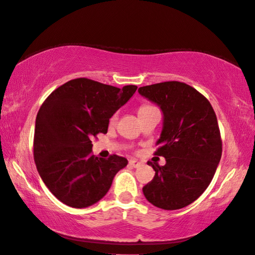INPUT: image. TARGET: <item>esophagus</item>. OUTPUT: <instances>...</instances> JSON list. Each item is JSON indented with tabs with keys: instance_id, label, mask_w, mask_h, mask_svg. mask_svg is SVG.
Returning a JSON list of instances; mask_svg holds the SVG:
<instances>
[{
	"instance_id": "esophagus-1",
	"label": "esophagus",
	"mask_w": 255,
	"mask_h": 255,
	"mask_svg": "<svg viewBox=\"0 0 255 255\" xmlns=\"http://www.w3.org/2000/svg\"><path fill=\"white\" fill-rule=\"evenodd\" d=\"M128 164L131 165L132 167H138V166H141L142 163H141V162H138V161H136V160H131V161L128 162Z\"/></svg>"
}]
</instances>
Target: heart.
Listing matches in <instances>:
<instances>
[{
    "label": "heart",
    "instance_id": "heart-1",
    "mask_svg": "<svg viewBox=\"0 0 255 255\" xmlns=\"http://www.w3.org/2000/svg\"><path fill=\"white\" fill-rule=\"evenodd\" d=\"M151 108H152V105H148V104H142V105H140V108H138V113H142V112L146 111V110L151 109ZM117 120H118V114L115 113V114H113V115H112L111 119H110V124H114L115 122H117Z\"/></svg>",
    "mask_w": 255,
    "mask_h": 255
}]
</instances>
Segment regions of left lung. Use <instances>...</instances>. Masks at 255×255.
Here are the masks:
<instances>
[{
  "mask_svg": "<svg viewBox=\"0 0 255 255\" xmlns=\"http://www.w3.org/2000/svg\"><path fill=\"white\" fill-rule=\"evenodd\" d=\"M138 93L160 105L164 115L154 154L165 165H152L155 175L143 186L148 202L163 210L191 204L212 181L222 155V140L212 105L183 82L169 81L142 86Z\"/></svg>",
  "mask_w": 255,
  "mask_h": 255,
  "instance_id": "left-lung-1",
  "label": "left lung"
}]
</instances>
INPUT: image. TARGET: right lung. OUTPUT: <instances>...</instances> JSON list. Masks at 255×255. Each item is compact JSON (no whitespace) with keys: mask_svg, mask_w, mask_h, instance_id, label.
<instances>
[{"mask_svg":"<svg viewBox=\"0 0 255 255\" xmlns=\"http://www.w3.org/2000/svg\"><path fill=\"white\" fill-rule=\"evenodd\" d=\"M137 89H123L80 78L59 86L41 105L35 121L33 156L51 193L72 208L97 203L108 193L128 160L92 154V138L107 133L109 121Z\"/></svg>","mask_w":255,"mask_h":255,"instance_id":"right-lung-1","label":"right lung"}]
</instances>
